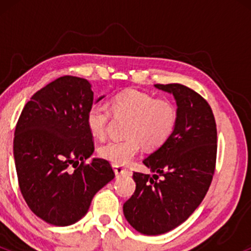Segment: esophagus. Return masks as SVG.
Instances as JSON below:
<instances>
[{
    "mask_svg": "<svg viewBox=\"0 0 251 251\" xmlns=\"http://www.w3.org/2000/svg\"><path fill=\"white\" fill-rule=\"evenodd\" d=\"M113 170L117 177H119V176H123V175H131V171H128L127 169L123 168V166H119V165H113Z\"/></svg>",
    "mask_w": 251,
    "mask_h": 251,
    "instance_id": "34e87169",
    "label": "esophagus"
}]
</instances>
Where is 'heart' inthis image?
Segmentation results:
<instances>
[{
	"label": "heart",
	"mask_w": 251,
	"mask_h": 251,
	"mask_svg": "<svg viewBox=\"0 0 251 251\" xmlns=\"http://www.w3.org/2000/svg\"><path fill=\"white\" fill-rule=\"evenodd\" d=\"M114 116L127 118L126 138L108 140L99 148V154L114 165H127L139 152L142 144L145 149L154 150L168 142L174 133L178 119L176 105L168 99H155L144 92L131 89L123 92L111 100ZM111 109L101 102L93 103L86 114V124L94 137H102Z\"/></svg>",
	"instance_id": "obj_1"
}]
</instances>
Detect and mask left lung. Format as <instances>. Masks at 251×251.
Returning a JSON list of instances; mask_svg holds the SVG:
<instances>
[{
  "label": "left lung",
  "instance_id": "1",
  "mask_svg": "<svg viewBox=\"0 0 251 251\" xmlns=\"http://www.w3.org/2000/svg\"><path fill=\"white\" fill-rule=\"evenodd\" d=\"M154 87L174 96L178 119L168 142L143 160L154 175L134 172L135 191L124 204L125 218L144 235L165 234L188 220L208 192L217 153L215 117L206 100L180 83Z\"/></svg>",
  "mask_w": 251,
  "mask_h": 251
}]
</instances>
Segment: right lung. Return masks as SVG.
<instances>
[{"mask_svg": "<svg viewBox=\"0 0 251 251\" xmlns=\"http://www.w3.org/2000/svg\"><path fill=\"white\" fill-rule=\"evenodd\" d=\"M93 102L87 80L61 76L31 97L16 124L13 149L20 190L31 211L53 226L81 220L94 195L114 178L107 160L85 164L94 152L86 124Z\"/></svg>", "mask_w": 251, "mask_h": 251, "instance_id": "add662e5", "label": "right lung"}]
</instances>
